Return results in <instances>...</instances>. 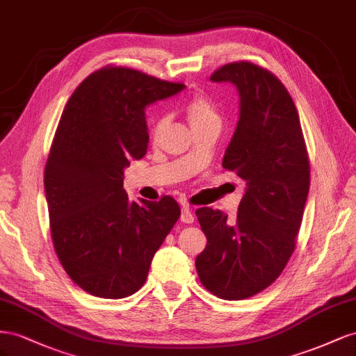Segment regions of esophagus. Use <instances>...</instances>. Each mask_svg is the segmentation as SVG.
Wrapping results in <instances>:
<instances>
[{
	"label": "esophagus",
	"instance_id": "obj_1",
	"mask_svg": "<svg viewBox=\"0 0 356 356\" xmlns=\"http://www.w3.org/2000/svg\"><path fill=\"white\" fill-rule=\"evenodd\" d=\"M180 220L181 222H185V223H194V220H195V216H194V213H192V210L186 206H184L181 207V213H180Z\"/></svg>",
	"mask_w": 356,
	"mask_h": 356
}]
</instances>
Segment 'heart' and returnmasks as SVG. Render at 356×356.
<instances>
[{
    "instance_id": "obj_1",
    "label": "heart",
    "mask_w": 356,
    "mask_h": 356,
    "mask_svg": "<svg viewBox=\"0 0 356 356\" xmlns=\"http://www.w3.org/2000/svg\"><path fill=\"white\" fill-rule=\"evenodd\" d=\"M185 113L189 120V124L194 128L204 127L210 124H219L220 125V115L215 101H213L204 92H195L192 95L188 103L185 104ZM168 125V116L161 115L155 119L154 125H152V137L158 138Z\"/></svg>"
}]
</instances>
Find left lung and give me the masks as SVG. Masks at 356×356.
<instances>
[{
	"mask_svg": "<svg viewBox=\"0 0 356 356\" xmlns=\"http://www.w3.org/2000/svg\"><path fill=\"white\" fill-rule=\"evenodd\" d=\"M240 118L222 167L246 181L236 220L220 210L195 211L207 246L195 259L202 285L222 300H245L276 280L296 249L310 186V164L296 104L280 80L248 60L220 67Z\"/></svg>",
	"mask_w": 356,
	"mask_h": 356,
	"instance_id": "8db88e82",
	"label": "left lung"
}]
</instances>
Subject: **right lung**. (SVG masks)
<instances>
[{
    "label": "right lung",
    "instance_id": "add662e5",
    "mask_svg": "<svg viewBox=\"0 0 356 356\" xmlns=\"http://www.w3.org/2000/svg\"><path fill=\"white\" fill-rule=\"evenodd\" d=\"M184 88L107 65L76 88L63 111L44 168L50 234L60 266L90 296L137 292L180 216L171 197L131 202L124 170L146 155V106Z\"/></svg>",
    "mask_w": 356,
    "mask_h": 356
}]
</instances>
